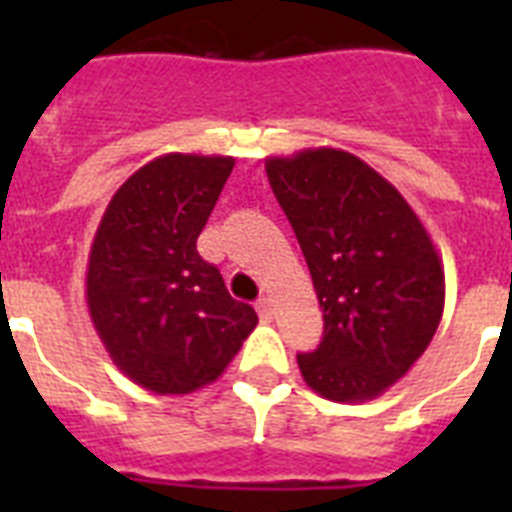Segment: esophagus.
Here are the masks:
<instances>
[{"label": "esophagus", "mask_w": 512, "mask_h": 512, "mask_svg": "<svg viewBox=\"0 0 512 512\" xmlns=\"http://www.w3.org/2000/svg\"><path fill=\"white\" fill-rule=\"evenodd\" d=\"M257 313H260V319L263 321H271L276 308H273V300L271 297H260V303H257Z\"/></svg>", "instance_id": "1"}]
</instances>
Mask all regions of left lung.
Segmentation results:
<instances>
[{
	"label": "left lung",
	"mask_w": 512,
	"mask_h": 512,
	"mask_svg": "<svg viewBox=\"0 0 512 512\" xmlns=\"http://www.w3.org/2000/svg\"><path fill=\"white\" fill-rule=\"evenodd\" d=\"M324 311V337L300 353L321 398L382 396L425 353L444 313V268L425 225L380 172L340 148L265 162Z\"/></svg>",
	"instance_id": "8db88e82"
}]
</instances>
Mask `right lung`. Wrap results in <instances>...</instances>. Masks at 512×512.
I'll return each mask as SVG.
<instances>
[{
	"label": "right lung",
	"instance_id": "1",
	"mask_svg": "<svg viewBox=\"0 0 512 512\" xmlns=\"http://www.w3.org/2000/svg\"><path fill=\"white\" fill-rule=\"evenodd\" d=\"M233 156L167 154L111 196L90 247L87 308L108 356L140 388L183 396L215 382L257 327L196 239Z\"/></svg>",
	"mask_w": 512,
	"mask_h": 512
}]
</instances>
